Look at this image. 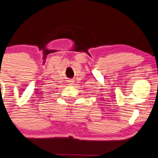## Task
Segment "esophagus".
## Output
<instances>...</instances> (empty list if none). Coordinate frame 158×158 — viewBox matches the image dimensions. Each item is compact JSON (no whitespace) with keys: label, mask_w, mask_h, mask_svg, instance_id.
Returning <instances> with one entry per match:
<instances>
[{"label":"esophagus","mask_w":158,"mask_h":158,"mask_svg":"<svg viewBox=\"0 0 158 158\" xmlns=\"http://www.w3.org/2000/svg\"><path fill=\"white\" fill-rule=\"evenodd\" d=\"M73 84V81H72V80H69V85H72Z\"/></svg>","instance_id":"1"}]
</instances>
